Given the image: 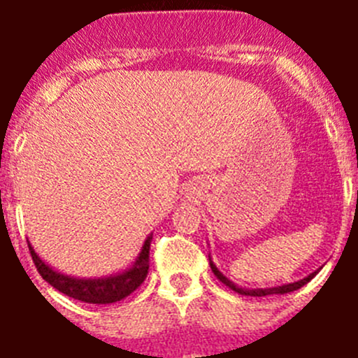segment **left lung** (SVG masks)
Instances as JSON below:
<instances>
[{
	"mask_svg": "<svg viewBox=\"0 0 358 358\" xmlns=\"http://www.w3.org/2000/svg\"><path fill=\"white\" fill-rule=\"evenodd\" d=\"M210 265H211V271H213L215 276H217L218 280L222 281L224 285L229 287L231 290H235V292L242 294V296H256V297L271 296V294H289V292H294V290L301 289L303 285H306V283H308V281L312 280V278H314L315 274H317V271H315V273H312V274H310V276L303 278V280L294 281V283H287V285H281V287H273V289H242V287L235 285V283H233V281H231V280H227V278L224 276V274L220 273V271H218L217 267H215V264L211 260H210Z\"/></svg>",
	"mask_w": 358,
	"mask_h": 358,
	"instance_id": "1",
	"label": "left lung"
}]
</instances>
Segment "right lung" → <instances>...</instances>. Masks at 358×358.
I'll return each instance as SVG.
<instances>
[{
    "mask_svg": "<svg viewBox=\"0 0 358 358\" xmlns=\"http://www.w3.org/2000/svg\"><path fill=\"white\" fill-rule=\"evenodd\" d=\"M150 240L152 235L145 240L143 249H141L136 264L131 268H127L125 273L115 274V276L109 278H94V280L93 278H87V280L82 278V280H78V278H71L66 276V274L57 273V271H53L52 267H48V265L41 260L30 243H28V249H30L31 260L36 264L37 271L43 276V280L48 281L53 289L73 297V299H78V301L94 303V305H107V303H116L120 299H123V297H127L129 294L134 292L143 283L148 274Z\"/></svg>",
    "mask_w": 358,
    "mask_h": 358,
    "instance_id": "1",
    "label": "right lung"
}]
</instances>
